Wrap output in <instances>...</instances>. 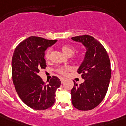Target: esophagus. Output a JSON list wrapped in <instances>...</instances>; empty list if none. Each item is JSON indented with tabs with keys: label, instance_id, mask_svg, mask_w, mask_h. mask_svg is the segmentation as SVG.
<instances>
[{
	"label": "esophagus",
	"instance_id": "1",
	"mask_svg": "<svg viewBox=\"0 0 126 126\" xmlns=\"http://www.w3.org/2000/svg\"><path fill=\"white\" fill-rule=\"evenodd\" d=\"M65 79H63V78H61V84H63V83H64V82H65Z\"/></svg>",
	"mask_w": 126,
	"mask_h": 126
}]
</instances>
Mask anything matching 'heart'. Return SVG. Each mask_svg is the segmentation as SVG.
I'll list each match as a JSON object with an SVG mask.
<instances>
[{
  "label": "heart",
  "instance_id": "1",
  "mask_svg": "<svg viewBox=\"0 0 126 126\" xmlns=\"http://www.w3.org/2000/svg\"><path fill=\"white\" fill-rule=\"evenodd\" d=\"M61 50L63 51V53H65L66 55L68 56H71V55H73L74 52H75V48L71 45H63L61 46ZM51 54V50L50 49H47V51L46 52L45 54V57L46 59H49ZM70 68L69 67H60L59 69H57V72L61 75H66L67 73V71H69Z\"/></svg>",
  "mask_w": 126,
  "mask_h": 126
}]
</instances>
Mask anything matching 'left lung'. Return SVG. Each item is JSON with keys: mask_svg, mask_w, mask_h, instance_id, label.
Returning <instances> with one entry per match:
<instances>
[{"mask_svg": "<svg viewBox=\"0 0 126 126\" xmlns=\"http://www.w3.org/2000/svg\"><path fill=\"white\" fill-rule=\"evenodd\" d=\"M71 39L82 44L86 50L77 70L84 82L80 86L74 83L71 91L72 103L77 109L89 110L99 105L107 94L111 78L110 59L103 45L94 37L83 35Z\"/></svg>", "mask_w": 126, "mask_h": 126, "instance_id": "left-lung-1", "label": "left lung"}]
</instances>
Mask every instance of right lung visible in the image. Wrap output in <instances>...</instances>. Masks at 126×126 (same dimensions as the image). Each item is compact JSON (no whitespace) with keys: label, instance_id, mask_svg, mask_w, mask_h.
Here are the masks:
<instances>
[{"label":"right lung","instance_id":"right-lung-1","mask_svg":"<svg viewBox=\"0 0 126 126\" xmlns=\"http://www.w3.org/2000/svg\"><path fill=\"white\" fill-rule=\"evenodd\" d=\"M57 42L38 36H30L15 49L12 60L13 83L19 97L25 105L34 110H45L53 105L55 92L61 81L53 76L44 84L38 75L46 67V49Z\"/></svg>","mask_w":126,"mask_h":126}]
</instances>
